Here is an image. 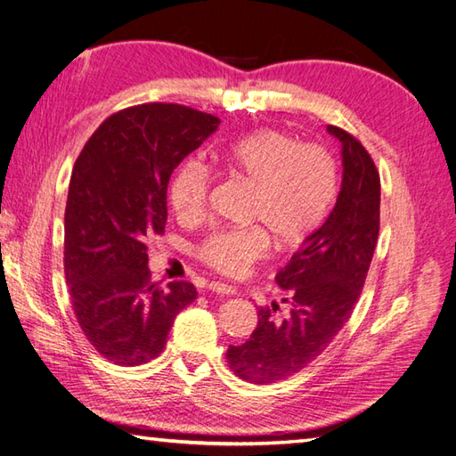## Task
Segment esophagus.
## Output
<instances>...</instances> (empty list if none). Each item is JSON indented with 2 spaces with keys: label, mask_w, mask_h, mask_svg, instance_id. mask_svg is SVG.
<instances>
[{
  "label": "esophagus",
  "mask_w": 456,
  "mask_h": 456,
  "mask_svg": "<svg viewBox=\"0 0 456 456\" xmlns=\"http://www.w3.org/2000/svg\"><path fill=\"white\" fill-rule=\"evenodd\" d=\"M208 288H209V291L221 293V295H235L237 293V288H232V285L224 283V281H211Z\"/></svg>",
  "instance_id": "obj_1"
}]
</instances>
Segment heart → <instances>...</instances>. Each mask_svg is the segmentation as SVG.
<instances>
[{
    "label": "heart",
    "instance_id": "1",
    "mask_svg": "<svg viewBox=\"0 0 456 456\" xmlns=\"http://www.w3.org/2000/svg\"><path fill=\"white\" fill-rule=\"evenodd\" d=\"M219 165L254 186L247 219L239 229H219L196 250L198 258L225 276H240L278 248L299 245L324 221L338 194V165L319 143H299L293 135L264 128L216 153ZM211 175L200 161L178 167L168 188L176 214L200 217L208 204Z\"/></svg>",
    "mask_w": 456,
    "mask_h": 456
}]
</instances>
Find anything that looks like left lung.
Listing matches in <instances>:
<instances>
[{"instance_id": "obj_1", "label": "left lung", "mask_w": 456, "mask_h": 456, "mask_svg": "<svg viewBox=\"0 0 456 456\" xmlns=\"http://www.w3.org/2000/svg\"><path fill=\"white\" fill-rule=\"evenodd\" d=\"M342 143V188L324 224L303 240L276 281L280 305L258 311L247 342L229 346L227 363L254 385L288 379L330 346L352 316L371 266L380 221V178L371 155L352 134L328 126Z\"/></svg>"}]
</instances>
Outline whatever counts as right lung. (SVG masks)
I'll use <instances>...</instances> for the list:
<instances>
[{"label":"right lung","instance_id":"right-lung-1","mask_svg":"<svg viewBox=\"0 0 456 456\" xmlns=\"http://www.w3.org/2000/svg\"><path fill=\"white\" fill-rule=\"evenodd\" d=\"M219 122L183 104H137L109 116L73 167L63 270L83 334L116 365L155 359L196 299L190 281H151L145 239L165 232L168 180Z\"/></svg>","mask_w":456,"mask_h":456}]
</instances>
